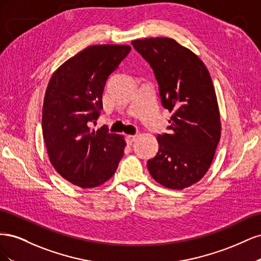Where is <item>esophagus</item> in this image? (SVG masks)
<instances>
[{"mask_svg":"<svg viewBox=\"0 0 261 261\" xmlns=\"http://www.w3.org/2000/svg\"><path fill=\"white\" fill-rule=\"evenodd\" d=\"M137 139H138L137 135H128V136H126V143H127L128 145H132L133 143H135Z\"/></svg>","mask_w":261,"mask_h":261,"instance_id":"1","label":"esophagus"}]
</instances>
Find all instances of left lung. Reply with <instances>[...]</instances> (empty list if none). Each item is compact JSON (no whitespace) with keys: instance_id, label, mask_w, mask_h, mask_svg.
I'll list each match as a JSON object with an SVG mask.
<instances>
[{"instance_id":"1","label":"left lung","mask_w":261,"mask_h":261,"mask_svg":"<svg viewBox=\"0 0 261 261\" xmlns=\"http://www.w3.org/2000/svg\"><path fill=\"white\" fill-rule=\"evenodd\" d=\"M132 44L153 69L161 103L172 112L170 133L156 136L159 151L147 162L149 173L164 187L184 189L206 174L221 136L210 74L194 52L172 38H145Z\"/></svg>"}]
</instances>
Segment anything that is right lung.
Returning <instances> with one entry per match:
<instances>
[{
	"instance_id": "1",
	"label": "right lung",
	"mask_w": 261,
	"mask_h": 261,
	"mask_svg": "<svg viewBox=\"0 0 261 261\" xmlns=\"http://www.w3.org/2000/svg\"><path fill=\"white\" fill-rule=\"evenodd\" d=\"M129 51L125 44L88 46L63 63L46 87L42 134L50 162L63 178L82 188L106 183L124 154L123 136L90 125L100 116L108 77Z\"/></svg>"
}]
</instances>
